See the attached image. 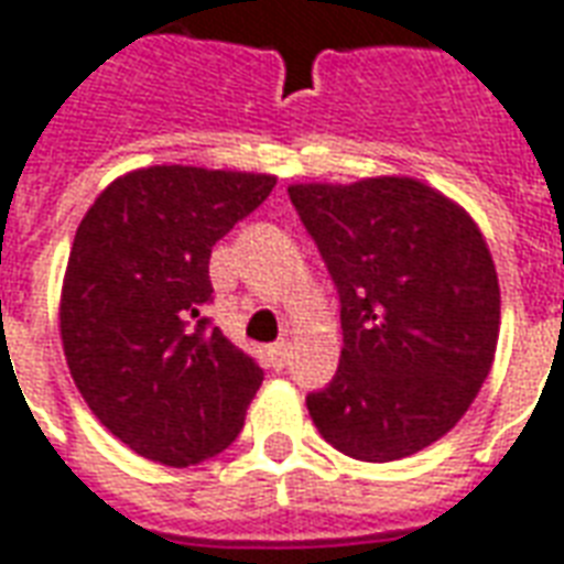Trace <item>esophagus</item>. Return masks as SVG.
Masks as SVG:
<instances>
[{"mask_svg":"<svg viewBox=\"0 0 564 564\" xmlns=\"http://www.w3.org/2000/svg\"><path fill=\"white\" fill-rule=\"evenodd\" d=\"M267 355H270V364H273V367L282 369L288 364V357H291V343L282 339V343L270 345V351H267Z\"/></svg>","mask_w":564,"mask_h":564,"instance_id":"1","label":"esophagus"}]
</instances>
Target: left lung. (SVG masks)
I'll list each match as a JSON object with an SVG mask.
<instances>
[{"label": "left lung", "instance_id": "1", "mask_svg": "<svg viewBox=\"0 0 564 564\" xmlns=\"http://www.w3.org/2000/svg\"><path fill=\"white\" fill-rule=\"evenodd\" d=\"M339 291L343 357L306 397L324 442L393 463L451 433L490 376L501 300L484 234L412 176L288 186Z\"/></svg>", "mask_w": 564, "mask_h": 564}]
</instances>
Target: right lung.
I'll return each instance as SVG.
<instances>
[{"label":"right lung","mask_w":564,"mask_h":564,"mask_svg":"<svg viewBox=\"0 0 564 564\" xmlns=\"http://www.w3.org/2000/svg\"><path fill=\"white\" fill-rule=\"evenodd\" d=\"M276 176L152 164L117 176L74 234L59 297L72 378L101 426L162 466L221 454L264 372L209 327L213 246Z\"/></svg>","instance_id":"add662e5"}]
</instances>
